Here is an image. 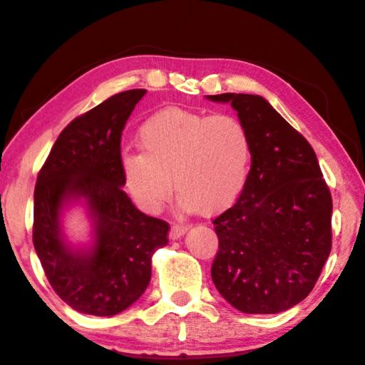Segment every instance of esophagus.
Here are the masks:
<instances>
[{
	"mask_svg": "<svg viewBox=\"0 0 365 365\" xmlns=\"http://www.w3.org/2000/svg\"><path fill=\"white\" fill-rule=\"evenodd\" d=\"M185 231H187V226L180 225V222H175V225H172L170 235H168V236H170V239H173V241H175V239L182 237L185 235Z\"/></svg>",
	"mask_w": 365,
	"mask_h": 365,
	"instance_id": "obj_1",
	"label": "esophagus"
}]
</instances>
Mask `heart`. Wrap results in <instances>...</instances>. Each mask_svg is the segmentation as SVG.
<instances>
[{"instance_id": "b5f03b06", "label": "heart", "mask_w": 365, "mask_h": 365, "mask_svg": "<svg viewBox=\"0 0 365 365\" xmlns=\"http://www.w3.org/2000/svg\"><path fill=\"white\" fill-rule=\"evenodd\" d=\"M139 145L143 152H124L121 172L130 197L150 213L172 197L173 183L185 210L220 213L251 170V134L231 114L167 108L140 126Z\"/></svg>"}]
</instances>
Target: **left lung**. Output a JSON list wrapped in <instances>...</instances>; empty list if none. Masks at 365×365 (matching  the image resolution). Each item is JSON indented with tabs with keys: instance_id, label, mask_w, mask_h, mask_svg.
Wrapping results in <instances>:
<instances>
[{
	"instance_id": "obj_1",
	"label": "left lung",
	"mask_w": 365,
	"mask_h": 365,
	"mask_svg": "<svg viewBox=\"0 0 365 365\" xmlns=\"http://www.w3.org/2000/svg\"><path fill=\"white\" fill-rule=\"evenodd\" d=\"M208 100L231 103L252 143L241 195L213 220L211 279L239 312H285L308 297L329 257V188L312 145L267 100L244 93Z\"/></svg>"
}]
</instances>
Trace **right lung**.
Returning <instances> with one entry per match:
<instances>
[{
  "label": "right lung",
  "mask_w": 365,
  "mask_h": 365,
  "mask_svg": "<svg viewBox=\"0 0 365 365\" xmlns=\"http://www.w3.org/2000/svg\"><path fill=\"white\" fill-rule=\"evenodd\" d=\"M144 95L121 91L75 118L37 175L34 249L53 292L85 314L113 317L130 307L149 285L152 255L168 241V222L140 213L123 190L121 134ZM77 199L94 220L90 252H75L60 232L63 205Z\"/></svg>",
  "instance_id": "add662e5"
}]
</instances>
